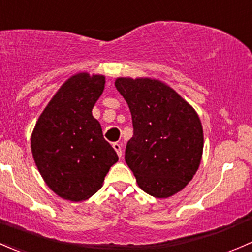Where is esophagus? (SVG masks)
Listing matches in <instances>:
<instances>
[{
    "label": "esophagus",
    "mask_w": 252,
    "mask_h": 252,
    "mask_svg": "<svg viewBox=\"0 0 252 252\" xmlns=\"http://www.w3.org/2000/svg\"><path fill=\"white\" fill-rule=\"evenodd\" d=\"M113 148L116 150V153H118L119 157H123V150H121V143H119V142H115V143H113Z\"/></svg>",
    "instance_id": "1"
}]
</instances>
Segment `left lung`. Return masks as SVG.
Instances as JSON below:
<instances>
[{"label":"left lung","mask_w":252,"mask_h":252,"mask_svg":"<svg viewBox=\"0 0 252 252\" xmlns=\"http://www.w3.org/2000/svg\"><path fill=\"white\" fill-rule=\"evenodd\" d=\"M115 87L131 111L133 137L127 142L125 161L139 188L155 198L178 193L195 175L203 155L198 114L158 80L119 77Z\"/></svg>","instance_id":"1"}]
</instances>
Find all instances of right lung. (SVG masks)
I'll return each mask as SVG.
<instances>
[{
  "label": "right lung",
  "mask_w": 252,
  "mask_h": 252,
  "mask_svg": "<svg viewBox=\"0 0 252 252\" xmlns=\"http://www.w3.org/2000/svg\"><path fill=\"white\" fill-rule=\"evenodd\" d=\"M104 84L102 75L81 72L70 77L40 115L31 136L41 176L66 200L82 201L97 193L119 160L92 115Z\"/></svg>",
  "instance_id": "right-lung-1"
}]
</instances>
